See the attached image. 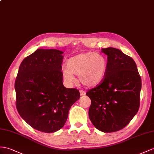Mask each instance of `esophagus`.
Wrapping results in <instances>:
<instances>
[{
    "label": "esophagus",
    "mask_w": 154,
    "mask_h": 154,
    "mask_svg": "<svg viewBox=\"0 0 154 154\" xmlns=\"http://www.w3.org/2000/svg\"><path fill=\"white\" fill-rule=\"evenodd\" d=\"M79 92H80V95L81 96H85V94H86V92H85V91H84V90H81L80 91H79Z\"/></svg>",
    "instance_id": "esophagus-1"
}]
</instances>
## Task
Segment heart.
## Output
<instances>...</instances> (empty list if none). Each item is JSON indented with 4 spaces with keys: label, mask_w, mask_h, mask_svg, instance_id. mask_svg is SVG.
Instances as JSON below:
<instances>
[{
    "label": "heart",
    "mask_w": 154,
    "mask_h": 154,
    "mask_svg": "<svg viewBox=\"0 0 154 154\" xmlns=\"http://www.w3.org/2000/svg\"><path fill=\"white\" fill-rule=\"evenodd\" d=\"M67 68L63 69L65 80L71 83L75 81L73 75L79 77L82 85L94 87L104 79L107 72V62L99 54L87 52L71 57L66 62Z\"/></svg>",
    "instance_id": "b5f03b06"
}]
</instances>
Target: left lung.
<instances>
[{
  "instance_id": "8db88e82",
  "label": "left lung",
  "mask_w": 154,
  "mask_h": 154,
  "mask_svg": "<svg viewBox=\"0 0 154 154\" xmlns=\"http://www.w3.org/2000/svg\"><path fill=\"white\" fill-rule=\"evenodd\" d=\"M101 51L107 55L105 78L86 95L91 100L90 121L100 131L111 133L125 128L139 111L142 82L131 57L113 47Z\"/></svg>"
}]
</instances>
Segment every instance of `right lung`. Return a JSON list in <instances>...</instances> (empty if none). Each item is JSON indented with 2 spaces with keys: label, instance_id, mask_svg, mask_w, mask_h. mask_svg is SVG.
<instances>
[{
  "label": "right lung",
  "instance_id": "obj_1",
  "mask_svg": "<svg viewBox=\"0 0 154 154\" xmlns=\"http://www.w3.org/2000/svg\"><path fill=\"white\" fill-rule=\"evenodd\" d=\"M61 51L38 49L19 66L15 82L19 115L34 129L45 133L64 125L72 105L80 98L76 88L62 82Z\"/></svg>",
  "mask_w": 154,
  "mask_h": 154
}]
</instances>
